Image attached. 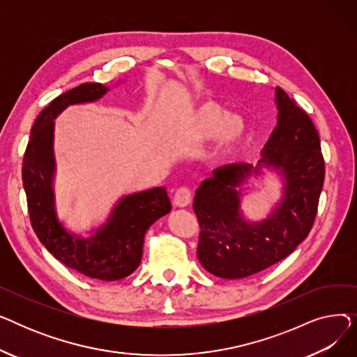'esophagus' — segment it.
<instances>
[{
    "label": "esophagus",
    "instance_id": "esophagus-1",
    "mask_svg": "<svg viewBox=\"0 0 357 357\" xmlns=\"http://www.w3.org/2000/svg\"><path fill=\"white\" fill-rule=\"evenodd\" d=\"M190 202H191V191L186 188V186H182V188H179L174 195V205L175 207L183 208L186 205H190Z\"/></svg>",
    "mask_w": 357,
    "mask_h": 357
}]
</instances>
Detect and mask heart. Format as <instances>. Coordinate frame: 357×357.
Masks as SVG:
<instances>
[{
    "instance_id": "1",
    "label": "heart",
    "mask_w": 357,
    "mask_h": 357,
    "mask_svg": "<svg viewBox=\"0 0 357 357\" xmlns=\"http://www.w3.org/2000/svg\"><path fill=\"white\" fill-rule=\"evenodd\" d=\"M183 130L194 140H207L214 135L218 152L230 155L246 139L248 124L238 114L224 111L218 102L205 100L185 119Z\"/></svg>"
}]
</instances>
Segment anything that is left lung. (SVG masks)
<instances>
[{
  "label": "left lung",
  "mask_w": 357,
  "mask_h": 357,
  "mask_svg": "<svg viewBox=\"0 0 357 357\" xmlns=\"http://www.w3.org/2000/svg\"><path fill=\"white\" fill-rule=\"evenodd\" d=\"M278 123L257 165L217 167L202 181L192 208L199 222L197 255L205 271L241 279L291 255L310 233L324 183V158L318 131L307 112L276 86ZM261 167L284 181V197L261 222H248L239 210L238 186Z\"/></svg>",
  "instance_id": "1"
}]
</instances>
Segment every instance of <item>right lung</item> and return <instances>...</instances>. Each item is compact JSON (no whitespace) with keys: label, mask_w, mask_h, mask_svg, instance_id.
<instances>
[{"label":"right lung","mask_w":357,"mask_h":357,"mask_svg":"<svg viewBox=\"0 0 357 357\" xmlns=\"http://www.w3.org/2000/svg\"><path fill=\"white\" fill-rule=\"evenodd\" d=\"M108 86L86 82L56 97L39 116L30 133L23 159V186L33 230L56 259L73 271L101 280H119L133 273L142 260L147 229L172 210L166 188L126 195L107 222L82 237L69 233L56 214L53 178L54 119L73 104L100 100Z\"/></svg>","instance_id":"obj_1"}]
</instances>
